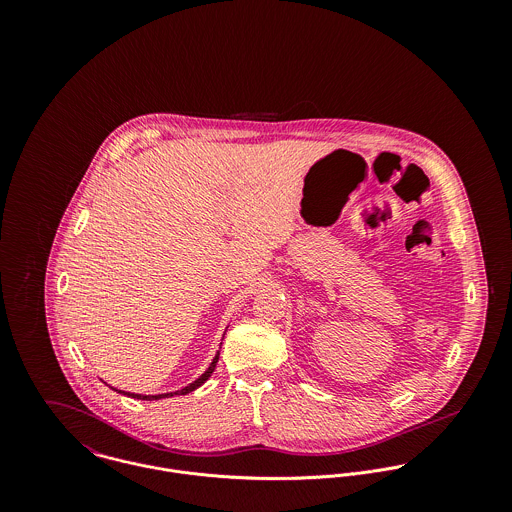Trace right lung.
I'll list each match as a JSON object with an SVG mask.
<instances>
[{"label": "right lung", "instance_id": "obj_1", "mask_svg": "<svg viewBox=\"0 0 512 512\" xmlns=\"http://www.w3.org/2000/svg\"><path fill=\"white\" fill-rule=\"evenodd\" d=\"M219 355L217 353L215 355V359H213V363L209 365V368L195 380V382H191L189 386H185V388H181V390H175V392H167V394H155V396H146V394H134V392H126V390H116V392H120V394H124V396H130V398H136V400H161V398H171V396H181V394H189V392H193V390H197L201 384H205L209 378H211V374H213V370H215V366L219 363Z\"/></svg>", "mask_w": 512, "mask_h": 512}]
</instances>
